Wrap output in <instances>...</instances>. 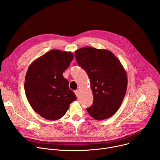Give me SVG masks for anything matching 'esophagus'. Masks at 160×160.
Listing matches in <instances>:
<instances>
[{
  "mask_svg": "<svg viewBox=\"0 0 160 160\" xmlns=\"http://www.w3.org/2000/svg\"><path fill=\"white\" fill-rule=\"evenodd\" d=\"M74 93H75V94H76V97H79V90H75L74 91Z\"/></svg>",
  "mask_w": 160,
  "mask_h": 160,
  "instance_id": "1",
  "label": "esophagus"
}]
</instances>
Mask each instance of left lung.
Instances as JSON below:
<instances>
[{
    "label": "left lung",
    "mask_w": 160,
    "mask_h": 160,
    "mask_svg": "<svg viewBox=\"0 0 160 160\" xmlns=\"http://www.w3.org/2000/svg\"><path fill=\"white\" fill-rule=\"evenodd\" d=\"M75 56L91 83L93 102L87 112L98 120L111 117L119 109L126 93L128 78L124 68L106 49L85 47L76 51Z\"/></svg>",
    "instance_id": "8db88e82"
}]
</instances>
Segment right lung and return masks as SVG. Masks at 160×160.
Here are the masks:
<instances>
[{
    "mask_svg": "<svg viewBox=\"0 0 160 160\" xmlns=\"http://www.w3.org/2000/svg\"><path fill=\"white\" fill-rule=\"evenodd\" d=\"M73 58L71 52L51 50L28 68L24 82L26 97L34 111L47 120L61 118L77 99L63 76Z\"/></svg>",
    "mask_w": 160,
    "mask_h": 160,
    "instance_id": "obj_1",
    "label": "right lung"
}]
</instances>
